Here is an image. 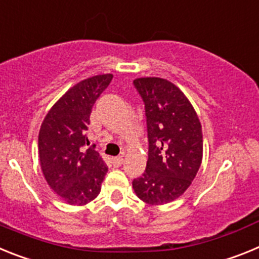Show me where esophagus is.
Masks as SVG:
<instances>
[{
    "label": "esophagus",
    "mask_w": 259,
    "mask_h": 259,
    "mask_svg": "<svg viewBox=\"0 0 259 259\" xmlns=\"http://www.w3.org/2000/svg\"><path fill=\"white\" fill-rule=\"evenodd\" d=\"M123 162H124V158H123L122 155H119V157H114V158H113V163H114V166H116V167L122 166Z\"/></svg>",
    "instance_id": "obj_1"
}]
</instances>
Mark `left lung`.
I'll return each instance as SVG.
<instances>
[{"instance_id": "1", "label": "left lung", "mask_w": 259, "mask_h": 259, "mask_svg": "<svg viewBox=\"0 0 259 259\" xmlns=\"http://www.w3.org/2000/svg\"><path fill=\"white\" fill-rule=\"evenodd\" d=\"M135 88L145 104L149 153L135 193L149 205L179 198L202 162V128L197 113L175 84L162 77H139Z\"/></svg>"}]
</instances>
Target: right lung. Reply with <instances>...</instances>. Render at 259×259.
<instances>
[{"label":"right lung","instance_id":"right-lung-1","mask_svg":"<svg viewBox=\"0 0 259 259\" xmlns=\"http://www.w3.org/2000/svg\"><path fill=\"white\" fill-rule=\"evenodd\" d=\"M111 79V74L96 75L71 87L41 124V170L50 188L68 205L83 206L101 192L107 166L95 146L86 148L87 130L93 105Z\"/></svg>","mask_w":259,"mask_h":259}]
</instances>
